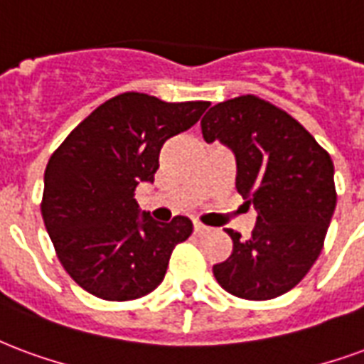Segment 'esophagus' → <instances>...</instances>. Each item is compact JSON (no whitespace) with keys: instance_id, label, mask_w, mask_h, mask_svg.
Listing matches in <instances>:
<instances>
[{"instance_id":"1","label":"esophagus","mask_w":364,"mask_h":364,"mask_svg":"<svg viewBox=\"0 0 364 364\" xmlns=\"http://www.w3.org/2000/svg\"><path fill=\"white\" fill-rule=\"evenodd\" d=\"M193 225H195L196 235H204V233H208V230H210V228H206V225H204V223H200V222H195Z\"/></svg>"}]
</instances>
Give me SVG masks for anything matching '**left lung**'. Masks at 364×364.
<instances>
[{"mask_svg": "<svg viewBox=\"0 0 364 364\" xmlns=\"http://www.w3.org/2000/svg\"><path fill=\"white\" fill-rule=\"evenodd\" d=\"M200 129L235 154L237 193L258 214L249 239L228 230L233 250L212 272L235 297H279L322 250L338 198L332 158L299 121L252 94L210 107Z\"/></svg>", "mask_w": 364, "mask_h": 364, "instance_id": "obj_1", "label": "left lung"}]
</instances>
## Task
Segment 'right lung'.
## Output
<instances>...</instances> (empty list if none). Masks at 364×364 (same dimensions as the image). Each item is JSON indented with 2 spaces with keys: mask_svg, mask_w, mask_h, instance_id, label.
Segmentation results:
<instances>
[{
  "mask_svg": "<svg viewBox=\"0 0 364 364\" xmlns=\"http://www.w3.org/2000/svg\"><path fill=\"white\" fill-rule=\"evenodd\" d=\"M208 102L169 104L125 92L96 107L48 161L42 218L59 262L85 291L131 301L154 291L175 245L193 222L160 223L142 212L134 189L152 183L164 142L200 119Z\"/></svg>",
  "mask_w": 364,
  "mask_h": 364,
  "instance_id": "add662e5",
  "label": "right lung"
}]
</instances>
